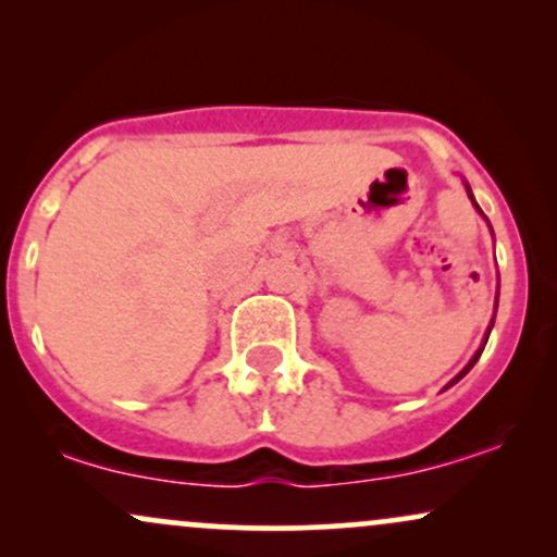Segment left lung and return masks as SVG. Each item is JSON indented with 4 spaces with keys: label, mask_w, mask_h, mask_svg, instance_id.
<instances>
[{
    "label": "left lung",
    "mask_w": 557,
    "mask_h": 557,
    "mask_svg": "<svg viewBox=\"0 0 557 557\" xmlns=\"http://www.w3.org/2000/svg\"><path fill=\"white\" fill-rule=\"evenodd\" d=\"M469 196H471V188H469ZM471 201H474V196H471ZM474 207H476V201H474ZM476 209H479V207H476ZM490 330H492V327H490ZM482 350H484V348H479V350H476V356H474V359H471V361H469V367H466V369H463V372H461V374H458V376H456V380H453V382H450V385H456V382H458V380H461V376H466V374H469V369H471V367H474V363L479 361V356H482ZM450 385H447V387H450Z\"/></svg>",
    "instance_id": "left-lung-1"
}]
</instances>
